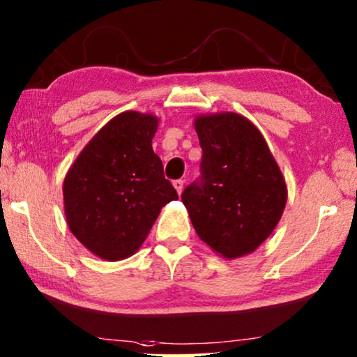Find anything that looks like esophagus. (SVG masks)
<instances>
[{
    "mask_svg": "<svg viewBox=\"0 0 357 357\" xmlns=\"http://www.w3.org/2000/svg\"><path fill=\"white\" fill-rule=\"evenodd\" d=\"M173 185H174V189H176V192L181 193V192H183V187H184V181L183 179H174Z\"/></svg>",
    "mask_w": 357,
    "mask_h": 357,
    "instance_id": "obj_1",
    "label": "esophagus"
}]
</instances>
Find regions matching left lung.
Here are the masks:
<instances>
[{
  "mask_svg": "<svg viewBox=\"0 0 357 357\" xmlns=\"http://www.w3.org/2000/svg\"><path fill=\"white\" fill-rule=\"evenodd\" d=\"M199 178L183 203L198 237L223 257L255 251L286 207L284 178L257 128L234 112L198 116Z\"/></svg>",
  "mask_w": 357,
  "mask_h": 357,
  "instance_id": "obj_1",
  "label": "left lung"
}]
</instances>
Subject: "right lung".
I'll use <instances>...</instances> for the list:
<instances>
[{
    "mask_svg": "<svg viewBox=\"0 0 357 357\" xmlns=\"http://www.w3.org/2000/svg\"><path fill=\"white\" fill-rule=\"evenodd\" d=\"M156 131V116L116 115L89 142L63 181L71 232L106 261L134 255L162 207L179 198L153 151Z\"/></svg>",
    "mask_w": 357,
    "mask_h": 357,
    "instance_id": "1",
    "label": "right lung"
}]
</instances>
